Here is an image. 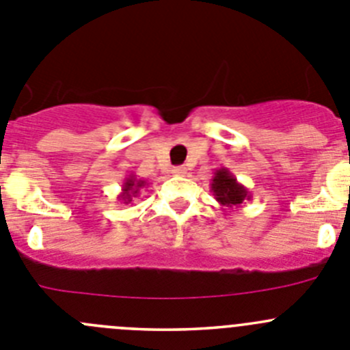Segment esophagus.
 <instances>
[{"mask_svg": "<svg viewBox=\"0 0 350 350\" xmlns=\"http://www.w3.org/2000/svg\"><path fill=\"white\" fill-rule=\"evenodd\" d=\"M172 173L173 175H185V173H187V170H185L184 166H175V168L172 170Z\"/></svg>", "mask_w": 350, "mask_h": 350, "instance_id": "1", "label": "esophagus"}]
</instances>
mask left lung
<instances>
[{"instance_id": "left-lung-1", "label": "left lung", "mask_w": 350, "mask_h": 350, "mask_svg": "<svg viewBox=\"0 0 350 350\" xmlns=\"http://www.w3.org/2000/svg\"><path fill=\"white\" fill-rule=\"evenodd\" d=\"M211 191L216 201L228 209L239 208L244 201L251 199V192L234 177L228 168L215 170L211 178Z\"/></svg>"}]
</instances>
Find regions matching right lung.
Segmentation results:
<instances>
[{"label": "right lung", "mask_w": 350, "mask_h": 350, "mask_svg": "<svg viewBox=\"0 0 350 350\" xmlns=\"http://www.w3.org/2000/svg\"><path fill=\"white\" fill-rule=\"evenodd\" d=\"M146 185H148V180H144V178H137L134 173H131V175L125 177V180H123L122 192H120L116 199H118L120 202H123V204H131L132 199L137 198L139 192H141Z\"/></svg>", "instance_id": "add662e5"}]
</instances>
